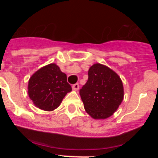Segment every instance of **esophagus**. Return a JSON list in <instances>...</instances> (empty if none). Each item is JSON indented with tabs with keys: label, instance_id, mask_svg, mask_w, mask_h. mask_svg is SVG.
<instances>
[{
	"label": "esophagus",
	"instance_id": "obj_1",
	"mask_svg": "<svg viewBox=\"0 0 158 158\" xmlns=\"http://www.w3.org/2000/svg\"><path fill=\"white\" fill-rule=\"evenodd\" d=\"M72 88L73 90H75V91H77L78 89H79V84L76 83V84H74V85H73Z\"/></svg>",
	"mask_w": 158,
	"mask_h": 158
}]
</instances>
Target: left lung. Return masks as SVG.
<instances>
[{"instance_id": "obj_1", "label": "left lung", "mask_w": 158, "mask_h": 158, "mask_svg": "<svg viewBox=\"0 0 158 158\" xmlns=\"http://www.w3.org/2000/svg\"><path fill=\"white\" fill-rule=\"evenodd\" d=\"M80 95L86 112L95 119H104L116 111L123 100V82L112 69L96 63L89 68Z\"/></svg>"}]
</instances>
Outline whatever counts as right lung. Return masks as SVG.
Returning a JSON list of instances; mask_svg holds the SVG:
<instances>
[{
    "label": "right lung",
    "mask_w": 158,
    "mask_h": 158,
    "mask_svg": "<svg viewBox=\"0 0 158 158\" xmlns=\"http://www.w3.org/2000/svg\"><path fill=\"white\" fill-rule=\"evenodd\" d=\"M28 95L33 104L44 111H53L62 103L65 95L72 91L66 74L54 63L36 71L29 79Z\"/></svg>",
    "instance_id": "1"
}]
</instances>
